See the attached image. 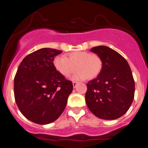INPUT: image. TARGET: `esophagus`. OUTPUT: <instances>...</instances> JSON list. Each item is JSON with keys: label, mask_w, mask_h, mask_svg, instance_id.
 Returning a JSON list of instances; mask_svg holds the SVG:
<instances>
[{"label": "esophagus", "mask_w": 148, "mask_h": 148, "mask_svg": "<svg viewBox=\"0 0 148 148\" xmlns=\"http://www.w3.org/2000/svg\"><path fill=\"white\" fill-rule=\"evenodd\" d=\"M72 84H73V86H74V88H75L76 86H77V84H78V83L76 82V81H73V83H72Z\"/></svg>", "instance_id": "obj_1"}]
</instances>
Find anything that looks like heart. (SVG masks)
Returning <instances> with one entry per match:
<instances>
[{"label":"heart","mask_w":148,"mask_h":148,"mask_svg":"<svg viewBox=\"0 0 148 148\" xmlns=\"http://www.w3.org/2000/svg\"><path fill=\"white\" fill-rule=\"evenodd\" d=\"M53 64L57 72L64 77H69L77 69L72 76L75 81L96 78L102 68V61L99 56L87 51L69 53L67 57L57 56L54 58Z\"/></svg>","instance_id":"b5f03b06"}]
</instances>
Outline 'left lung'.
Listing matches in <instances>:
<instances>
[{
  "label": "left lung",
  "instance_id": "obj_1",
  "mask_svg": "<svg viewBox=\"0 0 148 148\" xmlns=\"http://www.w3.org/2000/svg\"><path fill=\"white\" fill-rule=\"evenodd\" d=\"M102 61L96 79L87 84L86 101L89 110L103 120H115L128 111L134 97L135 83L127 61L111 48L91 49Z\"/></svg>",
  "mask_w": 148,
  "mask_h": 148
}]
</instances>
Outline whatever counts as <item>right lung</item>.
<instances>
[{"label": "right lung", "mask_w": 148, "mask_h": 148, "mask_svg": "<svg viewBox=\"0 0 148 148\" xmlns=\"http://www.w3.org/2000/svg\"><path fill=\"white\" fill-rule=\"evenodd\" d=\"M62 51L43 48L28 54L18 66L14 76V98L18 109L27 119L47 125L63 112L73 84L53 64Z\"/></svg>", "instance_id": "add662e5"}]
</instances>
